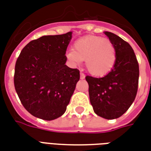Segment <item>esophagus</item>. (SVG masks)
<instances>
[{
  "label": "esophagus",
  "mask_w": 151,
  "mask_h": 151,
  "mask_svg": "<svg viewBox=\"0 0 151 151\" xmlns=\"http://www.w3.org/2000/svg\"><path fill=\"white\" fill-rule=\"evenodd\" d=\"M80 78H81V79H84L85 78V74L83 73H80Z\"/></svg>",
  "instance_id": "esophagus-1"
}]
</instances>
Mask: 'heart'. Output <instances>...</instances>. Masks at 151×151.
<instances>
[{
  "label": "heart",
  "instance_id": "heart-1",
  "mask_svg": "<svg viewBox=\"0 0 151 151\" xmlns=\"http://www.w3.org/2000/svg\"><path fill=\"white\" fill-rule=\"evenodd\" d=\"M73 65L85 60L86 69L92 75L102 77L111 71L116 60V51L111 40L100 36L88 35L73 43V50L65 53Z\"/></svg>",
  "mask_w": 151,
  "mask_h": 151
}]
</instances>
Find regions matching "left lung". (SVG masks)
<instances>
[{"label": "left lung", "mask_w": 151, "mask_h": 151, "mask_svg": "<svg viewBox=\"0 0 151 151\" xmlns=\"http://www.w3.org/2000/svg\"><path fill=\"white\" fill-rule=\"evenodd\" d=\"M116 51L115 65L103 78L86 76L94 111L108 120L121 116L129 108L137 92L139 65L132 47L116 35L105 31Z\"/></svg>", "instance_id": "1"}]
</instances>
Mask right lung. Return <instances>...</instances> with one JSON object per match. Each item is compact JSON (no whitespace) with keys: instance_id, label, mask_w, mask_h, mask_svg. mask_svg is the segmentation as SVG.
I'll return each mask as SVG.
<instances>
[{"instance_id":"1","label":"right lung","mask_w":151,"mask_h":151,"mask_svg":"<svg viewBox=\"0 0 151 151\" xmlns=\"http://www.w3.org/2000/svg\"><path fill=\"white\" fill-rule=\"evenodd\" d=\"M71 39V31L44 35L27 43L17 59L15 90L26 110L37 118L52 120L61 116L79 81L78 69L65 65Z\"/></svg>"}]
</instances>
